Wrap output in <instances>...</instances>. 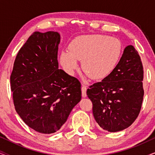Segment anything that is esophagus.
Segmentation results:
<instances>
[{
  "label": "esophagus",
  "mask_w": 155,
  "mask_h": 155,
  "mask_svg": "<svg viewBox=\"0 0 155 155\" xmlns=\"http://www.w3.org/2000/svg\"><path fill=\"white\" fill-rule=\"evenodd\" d=\"M81 89H82V96L83 97H85L87 96V94H86L87 87L85 85H84V84H82Z\"/></svg>",
  "instance_id": "34e87169"
}]
</instances>
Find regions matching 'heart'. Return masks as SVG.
Returning <instances> with one entry per match:
<instances>
[{
    "mask_svg": "<svg viewBox=\"0 0 155 155\" xmlns=\"http://www.w3.org/2000/svg\"><path fill=\"white\" fill-rule=\"evenodd\" d=\"M121 52L120 41L103 35H84L70 45V51H63L60 61L65 71L73 73L82 61V68L93 80H102L112 73Z\"/></svg>",
    "mask_w": 155,
    "mask_h": 155,
    "instance_id": "obj_1",
    "label": "heart"
}]
</instances>
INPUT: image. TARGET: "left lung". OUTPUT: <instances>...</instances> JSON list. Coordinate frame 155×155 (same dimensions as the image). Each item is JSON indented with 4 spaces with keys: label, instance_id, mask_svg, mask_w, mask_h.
Returning <instances> with one entry per match:
<instances>
[{
    "label": "left lung",
    "instance_id": "8db88e82",
    "mask_svg": "<svg viewBox=\"0 0 155 155\" xmlns=\"http://www.w3.org/2000/svg\"><path fill=\"white\" fill-rule=\"evenodd\" d=\"M143 73L138 52L129 45L112 73L87 89L93 116L101 128L117 132L135 121L143 100Z\"/></svg>",
    "mask_w": 155,
    "mask_h": 155
}]
</instances>
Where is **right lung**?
Returning a JSON list of instances; mask_svg holds the SVG:
<instances>
[{
	"mask_svg": "<svg viewBox=\"0 0 155 155\" xmlns=\"http://www.w3.org/2000/svg\"><path fill=\"white\" fill-rule=\"evenodd\" d=\"M60 35L35 31L19 51L10 75L17 113L37 132L51 134L65 124L81 100V84L58 69Z\"/></svg>",
	"mask_w": 155,
	"mask_h": 155,
	"instance_id": "obj_1",
	"label": "right lung"
}]
</instances>
